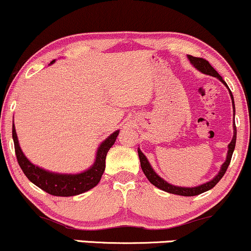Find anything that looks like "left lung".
Instances as JSON below:
<instances>
[{
  "label": "left lung",
  "mask_w": 251,
  "mask_h": 251,
  "mask_svg": "<svg viewBox=\"0 0 251 251\" xmlns=\"http://www.w3.org/2000/svg\"><path fill=\"white\" fill-rule=\"evenodd\" d=\"M188 60L190 61L191 66H193L194 68H196V69L199 70V72H201L202 74H205V75L214 76V77H217V79H220V81L222 82V83L225 84L226 88H228L229 94H230V97H231L232 109H234V110H232V111H234V116H235L234 96H232L230 89H229V87H228V85H226V83L225 82V79L222 78V76H220V74L217 73L216 70H215L214 68L210 66V63H209L207 60H204V58L194 57V56L188 55ZM232 126H234V135H232L231 142L228 144V152H226V158L225 163H223L222 166H221V169H220V172L217 173V175L215 176L213 179H210V181L205 182V183H203V184L196 185V187H178V185H174V184L168 183L166 179H163V178L161 177V176H158L157 174L155 173V170L152 169L151 164H150V162L148 161V158H147V156L144 155L142 151H141L140 148H137L138 157H140V162H141V168H142L144 175H146L147 178L149 179L150 183L154 184L155 187L158 188V189H161V190H163V191H167V193H170V194H175V195L196 196V195H200V194L204 193V191H208V190L213 189L215 185L219 183L220 179L223 177V175H225V174H226V169H228L229 164H230L232 152H234L235 144H236V126H235V123H234V125H232Z\"/></svg>",
  "instance_id": "1"
}]
</instances>
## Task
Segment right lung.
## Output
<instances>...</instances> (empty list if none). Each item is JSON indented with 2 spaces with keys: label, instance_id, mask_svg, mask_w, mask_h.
Returning a JSON list of instances; mask_svg holds the SVG:
<instances>
[{
  "label": "right lung",
  "instance_id": "right-lung-1",
  "mask_svg": "<svg viewBox=\"0 0 251 251\" xmlns=\"http://www.w3.org/2000/svg\"><path fill=\"white\" fill-rule=\"evenodd\" d=\"M54 62L55 60L50 62L49 66L54 63ZM119 132L120 130L114 131L113 134L109 135L100 144L96 151L95 162L91 164L89 169L77 174H61L43 169V168L31 163L26 158V156L23 154L22 149H21L16 129H15V126L13 125L15 152H16L17 162H19L22 172L25 173V175L31 183L37 185L38 188H41L46 193L50 194V195L62 197L79 195V194H83L85 191L93 189L94 187L99 184L105 169V157H107L109 149L114 146L115 141L119 136Z\"/></svg>",
  "mask_w": 251,
  "mask_h": 251
}]
</instances>
